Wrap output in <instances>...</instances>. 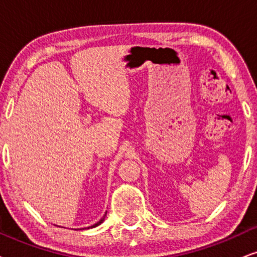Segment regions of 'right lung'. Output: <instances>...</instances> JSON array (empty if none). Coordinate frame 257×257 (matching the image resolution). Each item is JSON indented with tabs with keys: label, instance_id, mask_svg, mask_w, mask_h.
I'll use <instances>...</instances> for the list:
<instances>
[{
	"label": "right lung",
	"instance_id": "add662e5",
	"mask_svg": "<svg viewBox=\"0 0 257 257\" xmlns=\"http://www.w3.org/2000/svg\"><path fill=\"white\" fill-rule=\"evenodd\" d=\"M105 216H106V212H105V215L102 217V219H99L98 222H97L96 224H93V225H91V226H87V228H85V229H89V228H96V226H98V225H100V224H102L103 222H104V219H105Z\"/></svg>",
	"mask_w": 257,
	"mask_h": 257
}]
</instances>
